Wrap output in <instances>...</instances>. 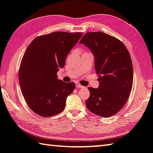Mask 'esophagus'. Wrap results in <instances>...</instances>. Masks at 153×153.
Returning a JSON list of instances; mask_svg holds the SVG:
<instances>
[{
    "label": "esophagus",
    "mask_w": 153,
    "mask_h": 153,
    "mask_svg": "<svg viewBox=\"0 0 153 153\" xmlns=\"http://www.w3.org/2000/svg\"><path fill=\"white\" fill-rule=\"evenodd\" d=\"M76 87L77 88H84V87L83 86V85H82L80 84L79 83H76Z\"/></svg>",
    "instance_id": "1"
}]
</instances>
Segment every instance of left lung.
<instances>
[{"label": "left lung", "mask_w": 153, "mask_h": 153, "mask_svg": "<svg viewBox=\"0 0 153 153\" xmlns=\"http://www.w3.org/2000/svg\"><path fill=\"white\" fill-rule=\"evenodd\" d=\"M95 56V68L99 87L88 88V109L108 117L125 106L132 90L133 67L129 52L122 42L101 32H88L80 41Z\"/></svg>", "instance_id": "8db88e82"}]
</instances>
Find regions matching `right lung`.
Here are the masks:
<instances>
[{"label":"right lung","instance_id":"right-lung-1","mask_svg":"<svg viewBox=\"0 0 153 153\" xmlns=\"http://www.w3.org/2000/svg\"><path fill=\"white\" fill-rule=\"evenodd\" d=\"M82 34L56 32L38 36L26 50L19 81L27 105L40 116H53L65 108L67 97L72 94L75 84L58 80L56 74Z\"/></svg>","mask_w":153,"mask_h":153}]
</instances>
